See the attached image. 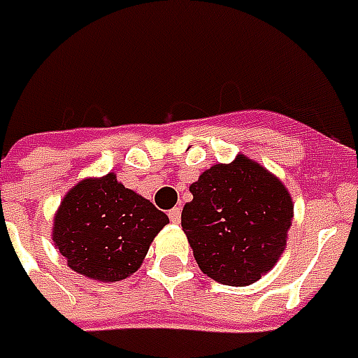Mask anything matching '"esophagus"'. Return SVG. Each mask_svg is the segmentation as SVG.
<instances>
[{"mask_svg": "<svg viewBox=\"0 0 358 358\" xmlns=\"http://www.w3.org/2000/svg\"><path fill=\"white\" fill-rule=\"evenodd\" d=\"M167 215H169V220H171L173 224H179V220H181V208H171Z\"/></svg>", "mask_w": 358, "mask_h": 358, "instance_id": "34e87169", "label": "esophagus"}]
</instances>
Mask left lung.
<instances>
[{
    "label": "left lung",
    "instance_id": "obj_1",
    "mask_svg": "<svg viewBox=\"0 0 358 358\" xmlns=\"http://www.w3.org/2000/svg\"><path fill=\"white\" fill-rule=\"evenodd\" d=\"M189 191L181 225L208 278L245 287L272 270L293 220L291 194L275 175L237 156L206 169Z\"/></svg>",
    "mask_w": 358,
    "mask_h": 358
}]
</instances>
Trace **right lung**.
Wrapping results in <instances>:
<instances>
[{
    "instance_id": "add662e5",
    "label": "right lung",
    "mask_w": 358,
    "mask_h": 358,
    "mask_svg": "<svg viewBox=\"0 0 358 358\" xmlns=\"http://www.w3.org/2000/svg\"><path fill=\"white\" fill-rule=\"evenodd\" d=\"M167 224L169 217L150 200L108 173L85 179L65 194L52 239L71 270L96 281H119L141 268Z\"/></svg>"
}]
</instances>
